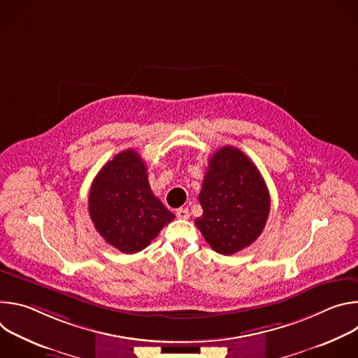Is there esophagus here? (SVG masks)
<instances>
[{"label": "esophagus", "mask_w": 358, "mask_h": 358, "mask_svg": "<svg viewBox=\"0 0 358 358\" xmlns=\"http://www.w3.org/2000/svg\"><path fill=\"white\" fill-rule=\"evenodd\" d=\"M176 215L180 218V220H188L189 218V211L188 208H178L176 211Z\"/></svg>", "instance_id": "esophagus-1"}]
</instances>
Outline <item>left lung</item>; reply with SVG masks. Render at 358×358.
I'll list each match as a JSON object with an SVG mask.
<instances>
[{"instance_id": "1", "label": "left lung", "mask_w": 358, "mask_h": 358, "mask_svg": "<svg viewBox=\"0 0 358 358\" xmlns=\"http://www.w3.org/2000/svg\"><path fill=\"white\" fill-rule=\"evenodd\" d=\"M198 199L202 215L195 225L221 255H234L257 241L271 211L259 170L232 145L221 147L210 159Z\"/></svg>"}]
</instances>
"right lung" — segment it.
<instances>
[{"mask_svg":"<svg viewBox=\"0 0 358 358\" xmlns=\"http://www.w3.org/2000/svg\"><path fill=\"white\" fill-rule=\"evenodd\" d=\"M144 160L124 150L106 163L89 191V214L96 231L123 253L147 248L176 217L152 194Z\"/></svg>","mask_w":358,"mask_h":358,"instance_id":"1","label":"right lung"}]
</instances>
